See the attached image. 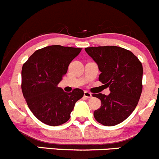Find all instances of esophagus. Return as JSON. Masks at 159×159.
Listing matches in <instances>:
<instances>
[{
	"label": "esophagus",
	"instance_id": "34e87169",
	"mask_svg": "<svg viewBox=\"0 0 159 159\" xmlns=\"http://www.w3.org/2000/svg\"><path fill=\"white\" fill-rule=\"evenodd\" d=\"M84 96L85 98H90L92 97V93H90V92H89L88 91H85Z\"/></svg>",
	"mask_w": 159,
	"mask_h": 159
}]
</instances>
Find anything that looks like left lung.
<instances>
[{"instance_id":"left-lung-1","label":"left lung","mask_w":159,"mask_h":159,"mask_svg":"<svg viewBox=\"0 0 159 159\" xmlns=\"http://www.w3.org/2000/svg\"><path fill=\"white\" fill-rule=\"evenodd\" d=\"M87 54L98 66L99 81L110 93L94 94L101 106L94 112L97 122L105 126L122 122L136 108L142 92L143 66L137 56L116 46L88 47Z\"/></svg>"}]
</instances>
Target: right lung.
I'll use <instances>...</instances> for the list:
<instances>
[{"label":"right lung","mask_w":159,"mask_h":159,"mask_svg":"<svg viewBox=\"0 0 159 159\" xmlns=\"http://www.w3.org/2000/svg\"><path fill=\"white\" fill-rule=\"evenodd\" d=\"M81 48L52 45L38 49L23 65L22 90L32 113L48 125L58 126L70 119L75 103L84 92H65L58 84Z\"/></svg>","instance_id":"add662e5"}]
</instances>
